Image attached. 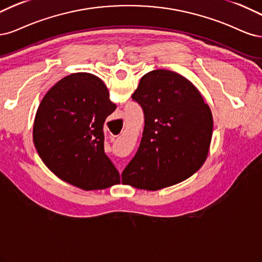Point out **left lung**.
Instances as JSON below:
<instances>
[{
    "mask_svg": "<svg viewBox=\"0 0 262 262\" xmlns=\"http://www.w3.org/2000/svg\"><path fill=\"white\" fill-rule=\"evenodd\" d=\"M132 99L142 107L145 127L122 183L158 190L197 172L213 129L212 114L198 89L180 74L157 70L142 76Z\"/></svg>",
    "mask_w": 262,
    "mask_h": 262,
    "instance_id": "1",
    "label": "left lung"
}]
</instances>
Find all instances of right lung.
Listing matches in <instances>:
<instances>
[{
    "label": "right lung",
    "instance_id": "obj_1",
    "mask_svg": "<svg viewBox=\"0 0 262 262\" xmlns=\"http://www.w3.org/2000/svg\"><path fill=\"white\" fill-rule=\"evenodd\" d=\"M116 105L103 81L88 73L66 76L42 99L33 124L40 158L56 176L83 190L120 184L104 154L103 125Z\"/></svg>",
    "mask_w": 262,
    "mask_h": 262
}]
</instances>
